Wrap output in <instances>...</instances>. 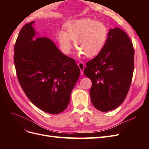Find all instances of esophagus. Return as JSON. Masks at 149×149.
<instances>
[{
	"instance_id": "obj_1",
	"label": "esophagus",
	"mask_w": 149,
	"mask_h": 149,
	"mask_svg": "<svg viewBox=\"0 0 149 149\" xmlns=\"http://www.w3.org/2000/svg\"><path fill=\"white\" fill-rule=\"evenodd\" d=\"M79 69L81 70V74H83V71H84V65L83 63L82 62H80L78 64Z\"/></svg>"
}]
</instances>
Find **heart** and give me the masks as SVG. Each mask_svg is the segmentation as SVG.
<instances>
[{
    "instance_id": "b5f03b06",
    "label": "heart",
    "mask_w": 149,
    "mask_h": 149,
    "mask_svg": "<svg viewBox=\"0 0 149 149\" xmlns=\"http://www.w3.org/2000/svg\"><path fill=\"white\" fill-rule=\"evenodd\" d=\"M107 33L106 26L102 22L84 18L68 22L65 31L58 32V40L65 53H70L73 48L71 40H73L79 53L91 58L101 52L106 42Z\"/></svg>"
}]
</instances>
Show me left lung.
<instances>
[{
  "mask_svg": "<svg viewBox=\"0 0 149 149\" xmlns=\"http://www.w3.org/2000/svg\"><path fill=\"white\" fill-rule=\"evenodd\" d=\"M134 49L127 34L110 29L101 52L86 63L84 74L92 81L93 105L102 112L115 109L124 101L131 84Z\"/></svg>",
  "mask_w": 149,
  "mask_h": 149,
  "instance_id": "obj_1",
  "label": "left lung"
}]
</instances>
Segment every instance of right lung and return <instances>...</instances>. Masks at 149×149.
Here are the masks:
<instances>
[{"mask_svg":"<svg viewBox=\"0 0 149 149\" xmlns=\"http://www.w3.org/2000/svg\"><path fill=\"white\" fill-rule=\"evenodd\" d=\"M35 22L25 24L14 47V63L22 89L33 104L52 114L63 111L80 75L74 59L58 49L52 40L38 37Z\"/></svg>","mask_w":149,"mask_h":149,"instance_id":"add662e5","label":"right lung"}]
</instances>
